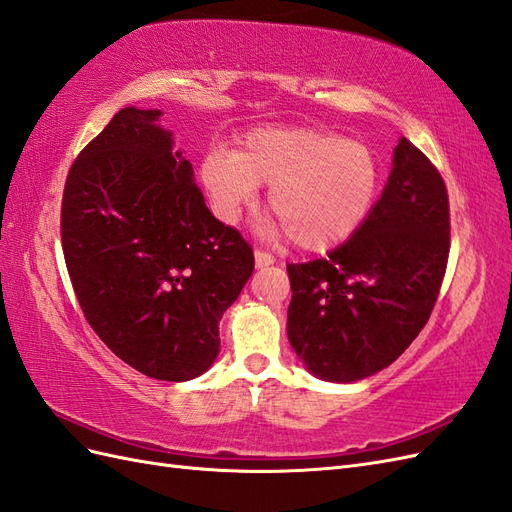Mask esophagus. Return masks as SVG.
Instances as JSON below:
<instances>
[{
	"label": "esophagus",
	"instance_id": "obj_1",
	"mask_svg": "<svg viewBox=\"0 0 512 512\" xmlns=\"http://www.w3.org/2000/svg\"><path fill=\"white\" fill-rule=\"evenodd\" d=\"M274 264V257L266 251H255V266L257 268H268Z\"/></svg>",
	"mask_w": 512,
	"mask_h": 512
}]
</instances>
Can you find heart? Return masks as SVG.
<instances>
[{
	"instance_id": "obj_1",
	"label": "heart",
	"mask_w": 512,
	"mask_h": 512,
	"mask_svg": "<svg viewBox=\"0 0 512 512\" xmlns=\"http://www.w3.org/2000/svg\"><path fill=\"white\" fill-rule=\"evenodd\" d=\"M199 180L214 214L233 225L270 184L268 210L302 251H328L367 223L384 171L371 145L330 130L259 128L233 154L203 156Z\"/></svg>"
}]
</instances>
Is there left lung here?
Listing matches in <instances>:
<instances>
[{
	"instance_id": "1",
	"label": "left lung",
	"mask_w": 512,
	"mask_h": 512,
	"mask_svg": "<svg viewBox=\"0 0 512 512\" xmlns=\"http://www.w3.org/2000/svg\"><path fill=\"white\" fill-rule=\"evenodd\" d=\"M448 251L446 184L403 137L367 223L326 259L287 266V337L306 371L349 384L397 360L429 321Z\"/></svg>"
}]
</instances>
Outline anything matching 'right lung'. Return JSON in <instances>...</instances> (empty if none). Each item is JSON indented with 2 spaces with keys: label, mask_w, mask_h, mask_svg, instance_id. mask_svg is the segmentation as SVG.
Returning a JSON list of instances; mask_svg holds the SVG:
<instances>
[{
  "label": "right lung",
  "mask_w": 512,
  "mask_h": 512,
  "mask_svg": "<svg viewBox=\"0 0 512 512\" xmlns=\"http://www.w3.org/2000/svg\"><path fill=\"white\" fill-rule=\"evenodd\" d=\"M158 109L126 107L72 163L66 268L87 324L139 373L188 382L218 356V321L253 274V248L216 221Z\"/></svg>",
  "instance_id": "1"
}]
</instances>
